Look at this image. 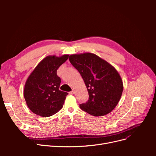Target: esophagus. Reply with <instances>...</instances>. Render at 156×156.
Listing matches in <instances>:
<instances>
[{
    "label": "esophagus",
    "mask_w": 156,
    "mask_h": 156,
    "mask_svg": "<svg viewBox=\"0 0 156 156\" xmlns=\"http://www.w3.org/2000/svg\"><path fill=\"white\" fill-rule=\"evenodd\" d=\"M69 94H71V95H73V94H75V91L74 90H72V91H71V92H69Z\"/></svg>",
    "instance_id": "34e87169"
}]
</instances>
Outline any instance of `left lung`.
<instances>
[{
    "instance_id": "obj_1",
    "label": "left lung",
    "mask_w": 156,
    "mask_h": 156,
    "mask_svg": "<svg viewBox=\"0 0 156 156\" xmlns=\"http://www.w3.org/2000/svg\"><path fill=\"white\" fill-rule=\"evenodd\" d=\"M69 60L81 74L88 92V101L80 105V108L95 116L111 112L119 103L124 88L117 70L90 53L72 55Z\"/></svg>"
}]
</instances>
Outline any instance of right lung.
Masks as SVG:
<instances>
[{
	"mask_svg": "<svg viewBox=\"0 0 156 156\" xmlns=\"http://www.w3.org/2000/svg\"><path fill=\"white\" fill-rule=\"evenodd\" d=\"M68 57L69 55L46 56L27 79L23 94L28 107L34 114L48 117L62 108L68 93L59 90L61 80L56 71Z\"/></svg>",
	"mask_w": 156,
	"mask_h": 156,
	"instance_id": "obj_1",
	"label": "right lung"
}]
</instances>
